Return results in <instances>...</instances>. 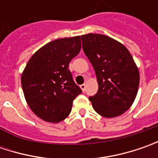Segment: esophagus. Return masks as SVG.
I'll return each mask as SVG.
<instances>
[{"label":"esophagus","instance_id":"1","mask_svg":"<svg viewBox=\"0 0 158 158\" xmlns=\"http://www.w3.org/2000/svg\"><path fill=\"white\" fill-rule=\"evenodd\" d=\"M80 88L82 89V91H84V90H85V88H86V85L83 83V84H82V85H80Z\"/></svg>","mask_w":158,"mask_h":158}]
</instances>
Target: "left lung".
Instances as JSON below:
<instances>
[{
    "instance_id": "obj_1",
    "label": "left lung",
    "mask_w": 158,
    "mask_h": 158,
    "mask_svg": "<svg viewBox=\"0 0 158 158\" xmlns=\"http://www.w3.org/2000/svg\"><path fill=\"white\" fill-rule=\"evenodd\" d=\"M81 39L98 83L97 94L89 97L93 109L106 118L123 114L135 99L140 82L131 53L124 45L106 35L89 33Z\"/></svg>"
}]
</instances>
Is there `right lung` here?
Segmentation results:
<instances>
[{
    "label": "right lung",
    "mask_w": 158,
    "mask_h": 158,
    "mask_svg": "<svg viewBox=\"0 0 158 158\" xmlns=\"http://www.w3.org/2000/svg\"><path fill=\"white\" fill-rule=\"evenodd\" d=\"M80 50V36L59 39L42 46L26 64L21 76L23 91L29 107L43 120L58 123L65 119L82 93L69 69Z\"/></svg>",
    "instance_id": "add662e5"
}]
</instances>
